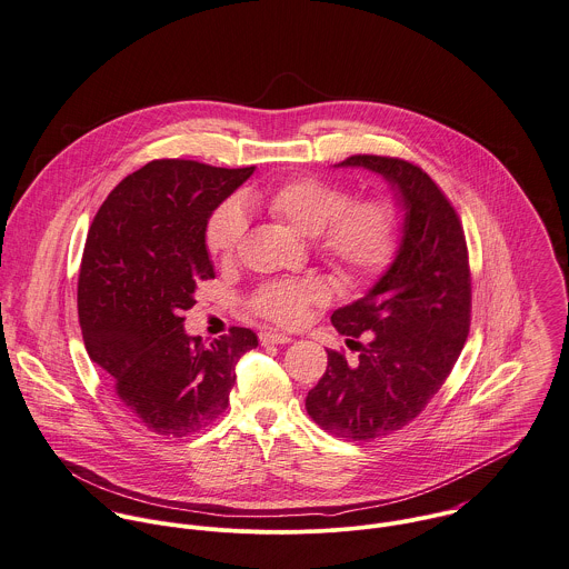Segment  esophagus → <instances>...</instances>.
I'll return each instance as SVG.
<instances>
[{
  "instance_id": "obj_1",
  "label": "esophagus",
  "mask_w": 569,
  "mask_h": 569,
  "mask_svg": "<svg viewBox=\"0 0 569 569\" xmlns=\"http://www.w3.org/2000/svg\"><path fill=\"white\" fill-rule=\"evenodd\" d=\"M261 343L268 346V343H277V346H283V343H292V337L288 335H281V332H272V330H266L259 335Z\"/></svg>"
}]
</instances>
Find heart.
Wrapping results in <instances>:
<instances>
[{"label": "heart", "instance_id": "b5f03b06", "mask_svg": "<svg viewBox=\"0 0 569 569\" xmlns=\"http://www.w3.org/2000/svg\"><path fill=\"white\" fill-rule=\"evenodd\" d=\"M303 237H315V250L346 281H368L381 274L395 259L401 239V219L388 197H357L335 181L299 177L277 188L250 194ZM246 234L241 206H221L206 230L208 250L228 261L237 254ZM328 288L319 279H279L263 283L250 299L257 315L279 326H299L310 306L323 303Z\"/></svg>", "mask_w": 569, "mask_h": 569}]
</instances>
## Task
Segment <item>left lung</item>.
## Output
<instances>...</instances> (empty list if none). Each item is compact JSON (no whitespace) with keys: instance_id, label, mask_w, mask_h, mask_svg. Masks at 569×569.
<instances>
[{"instance_id":"8db88e82","label":"left lung","mask_w":569,"mask_h":569,"mask_svg":"<svg viewBox=\"0 0 569 569\" xmlns=\"http://www.w3.org/2000/svg\"><path fill=\"white\" fill-rule=\"evenodd\" d=\"M337 168L381 174L403 208L392 266L366 297L335 310L343 337H368L359 361L328 350V370L308 392V415L348 441L388 437L421 415L452 372L470 330L472 281L457 210L419 166L352 154Z\"/></svg>"}]
</instances>
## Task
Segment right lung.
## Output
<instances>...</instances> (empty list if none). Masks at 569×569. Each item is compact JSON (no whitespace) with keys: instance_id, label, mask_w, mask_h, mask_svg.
<instances>
[{"instance_id":"obj_1","label":"right lung","mask_w":569,"mask_h":569,"mask_svg":"<svg viewBox=\"0 0 569 569\" xmlns=\"http://www.w3.org/2000/svg\"><path fill=\"white\" fill-rule=\"evenodd\" d=\"M252 172L157 159L119 181L90 223L77 283L83 343L150 432L181 439L212 423L237 361L259 346L248 328L212 343L183 330L199 281L214 279L208 219Z\"/></svg>"}]
</instances>
